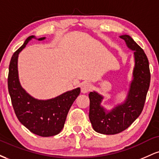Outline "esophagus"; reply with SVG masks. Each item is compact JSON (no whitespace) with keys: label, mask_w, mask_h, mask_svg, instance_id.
Masks as SVG:
<instances>
[{"label":"esophagus","mask_w":159,"mask_h":159,"mask_svg":"<svg viewBox=\"0 0 159 159\" xmlns=\"http://www.w3.org/2000/svg\"><path fill=\"white\" fill-rule=\"evenodd\" d=\"M91 89H92V85L90 83L85 82V83H83L81 84V91L82 93H87L91 90Z\"/></svg>","instance_id":"esophagus-1"}]
</instances>
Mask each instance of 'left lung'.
I'll use <instances>...</instances> for the list:
<instances>
[{"mask_svg": "<svg viewBox=\"0 0 159 159\" xmlns=\"http://www.w3.org/2000/svg\"><path fill=\"white\" fill-rule=\"evenodd\" d=\"M127 47L134 52L132 80L123 102L108 111L102 105L103 96L93 91L89 93V118L93 129L103 134H115L132 125L143 111L150 83L149 61L143 50L130 36L121 35Z\"/></svg>", "mask_w": 159, "mask_h": 159, "instance_id": "left-lung-1", "label": "left lung"}]
</instances>
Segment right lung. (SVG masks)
Segmentation results:
<instances>
[{
  "label": "right lung",
  "mask_w": 159,
  "mask_h": 159,
  "mask_svg": "<svg viewBox=\"0 0 159 159\" xmlns=\"http://www.w3.org/2000/svg\"><path fill=\"white\" fill-rule=\"evenodd\" d=\"M32 39L42 41L45 37L36 39L34 36H29L12 56L9 66V93L20 123L39 136H54L63 129L69 109L80 94L81 89L78 87L46 100L37 99L26 92L19 81L18 58L19 53Z\"/></svg>",
  "instance_id": "add662e5"
}]
</instances>
